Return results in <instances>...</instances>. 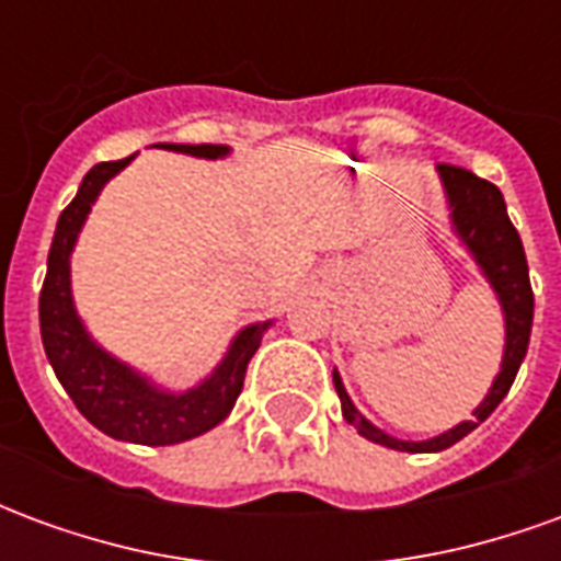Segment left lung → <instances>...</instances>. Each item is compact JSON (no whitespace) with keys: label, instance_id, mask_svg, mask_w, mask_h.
<instances>
[{"label":"left lung","instance_id":"left-lung-1","mask_svg":"<svg viewBox=\"0 0 561 561\" xmlns=\"http://www.w3.org/2000/svg\"><path fill=\"white\" fill-rule=\"evenodd\" d=\"M442 188H445L447 209H450V228L457 233L462 249L469 252L471 261L478 264L483 279L490 282L495 300L502 306V318H505V352H502V366L499 376L493 378V388L486 390L481 405L471 412V421H462L450 426L447 433H438L423 442H405L397 435L378 430L376 423L366 421L364 414L357 412V405L348 397V390L342 385L340 373L333 369V388L340 393L342 417L352 423L357 433L385 445L390 450H409V454H438L445 447L457 445L459 438H466L471 430H478L495 405L505 400L507 390L517 378V369L526 357L531 333V316H535V294L529 285V264H526V252H523V240H519L517 228L507 219V207L502 192L493 183H486L471 171L454 168V164H438L435 168Z\"/></svg>","mask_w":561,"mask_h":561}]
</instances>
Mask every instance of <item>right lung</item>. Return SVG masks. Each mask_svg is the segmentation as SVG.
<instances>
[{
  "instance_id": "add662e5",
  "label": "right lung",
  "mask_w": 561,
  "mask_h": 561,
  "mask_svg": "<svg viewBox=\"0 0 561 561\" xmlns=\"http://www.w3.org/2000/svg\"><path fill=\"white\" fill-rule=\"evenodd\" d=\"M156 147L209 161L225 159L231 152V147H216V144H156ZM131 159L135 156L95 164L83 176L75 201L56 221L54 243L47 255V276L38 297L42 342L59 385L95 430L135 445H180L209 433L231 414L233 402L243 390L245 366L273 321L245 324L231 340L216 369L188 390L161 388L92 340L71 297V252L78 245L95 197L102 195L104 185Z\"/></svg>"
}]
</instances>
